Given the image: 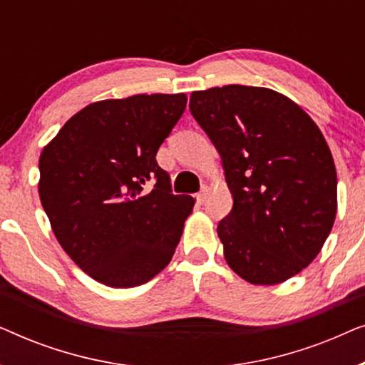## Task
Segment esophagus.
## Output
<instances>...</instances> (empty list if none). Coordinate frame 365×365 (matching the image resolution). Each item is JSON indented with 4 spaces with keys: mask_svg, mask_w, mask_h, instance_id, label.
<instances>
[{
    "mask_svg": "<svg viewBox=\"0 0 365 365\" xmlns=\"http://www.w3.org/2000/svg\"><path fill=\"white\" fill-rule=\"evenodd\" d=\"M207 194H209V187H207V186H204V187L201 189V191L197 192V196H196V197H197V202H201V204L206 202Z\"/></svg>",
    "mask_w": 365,
    "mask_h": 365,
    "instance_id": "esophagus-1",
    "label": "esophagus"
}]
</instances>
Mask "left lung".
Returning <instances> with one entry per match:
<instances>
[{
	"mask_svg": "<svg viewBox=\"0 0 365 365\" xmlns=\"http://www.w3.org/2000/svg\"><path fill=\"white\" fill-rule=\"evenodd\" d=\"M189 109L222 158L232 194L217 236L244 281L274 286L311 264L337 212V173L321 129L269 88L194 91Z\"/></svg>",
	"mask_w": 365,
	"mask_h": 365,
	"instance_id": "1",
	"label": "left lung"
}]
</instances>
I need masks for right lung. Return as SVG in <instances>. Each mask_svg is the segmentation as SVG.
Instances as JSON below:
<instances>
[{
	"label": "right lung",
	"instance_id": "add662e5",
	"mask_svg": "<svg viewBox=\"0 0 365 365\" xmlns=\"http://www.w3.org/2000/svg\"><path fill=\"white\" fill-rule=\"evenodd\" d=\"M186 103L184 93L91 103L43 148L38 191L54 236L104 286H141L176 251L194 197L171 192L156 154Z\"/></svg>",
	"mask_w": 365,
	"mask_h": 365
}]
</instances>
